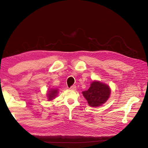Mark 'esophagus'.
I'll return each instance as SVG.
<instances>
[{
	"label": "esophagus",
	"mask_w": 148,
	"mask_h": 148,
	"mask_svg": "<svg viewBox=\"0 0 148 148\" xmlns=\"http://www.w3.org/2000/svg\"><path fill=\"white\" fill-rule=\"evenodd\" d=\"M76 88H77V87H76L75 85H73V86H71L70 88V89H71V90H75Z\"/></svg>",
	"instance_id": "34e87169"
}]
</instances>
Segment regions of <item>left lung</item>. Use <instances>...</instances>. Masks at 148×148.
<instances>
[{
	"mask_svg": "<svg viewBox=\"0 0 148 148\" xmlns=\"http://www.w3.org/2000/svg\"><path fill=\"white\" fill-rule=\"evenodd\" d=\"M110 94L109 86L99 82H93L87 91H83L88 104L91 107H98L108 99Z\"/></svg>",
	"mask_w": 148,
	"mask_h": 148,
	"instance_id": "obj_1",
	"label": "left lung"
}]
</instances>
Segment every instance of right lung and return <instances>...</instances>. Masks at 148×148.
<instances>
[{"instance_id":"obj_1","label":"right lung","mask_w":148,"mask_h":148,"mask_svg":"<svg viewBox=\"0 0 148 148\" xmlns=\"http://www.w3.org/2000/svg\"><path fill=\"white\" fill-rule=\"evenodd\" d=\"M58 93L57 89H51L49 91L48 93V97H49V100H52L53 99V97H55Z\"/></svg>"}]
</instances>
